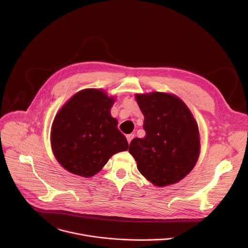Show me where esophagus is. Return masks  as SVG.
<instances>
[{
	"label": "esophagus",
	"instance_id": "obj_1",
	"mask_svg": "<svg viewBox=\"0 0 248 248\" xmlns=\"http://www.w3.org/2000/svg\"><path fill=\"white\" fill-rule=\"evenodd\" d=\"M133 137H134V134H132V133L126 135V139H127V142H128V143L131 142V140L133 139Z\"/></svg>",
	"mask_w": 248,
	"mask_h": 248
}]
</instances>
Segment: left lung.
<instances>
[{"mask_svg": "<svg viewBox=\"0 0 248 248\" xmlns=\"http://www.w3.org/2000/svg\"><path fill=\"white\" fill-rule=\"evenodd\" d=\"M144 116L143 138H133L128 152L140 173L154 186L176 184L194 168L200 152L199 129L187 106L163 92L135 95Z\"/></svg>", "mask_w": 248, "mask_h": 248, "instance_id": "left-lung-1", "label": "left lung"}]
</instances>
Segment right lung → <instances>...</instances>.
Masks as SVG:
<instances>
[{
  "mask_svg": "<svg viewBox=\"0 0 248 248\" xmlns=\"http://www.w3.org/2000/svg\"><path fill=\"white\" fill-rule=\"evenodd\" d=\"M115 102L100 89H84L56 115L51 129L53 153L62 168L90 178L116 153L128 149L118 121L110 114Z\"/></svg>",
  "mask_w": 248,
  "mask_h": 248,
  "instance_id": "right-lung-1",
  "label": "right lung"
}]
</instances>
